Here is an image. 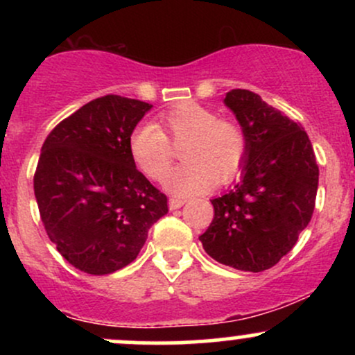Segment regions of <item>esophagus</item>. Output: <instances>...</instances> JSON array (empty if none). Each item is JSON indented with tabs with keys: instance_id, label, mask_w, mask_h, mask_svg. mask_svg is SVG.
I'll use <instances>...</instances> for the list:
<instances>
[{
	"instance_id": "34e87169",
	"label": "esophagus",
	"mask_w": 355,
	"mask_h": 355,
	"mask_svg": "<svg viewBox=\"0 0 355 355\" xmlns=\"http://www.w3.org/2000/svg\"><path fill=\"white\" fill-rule=\"evenodd\" d=\"M183 203H185V200H183V198L172 197V198H170V200H168V207H170V210H177V209H180Z\"/></svg>"
}]
</instances>
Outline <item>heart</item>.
<instances>
[{"label": "heart", "instance_id": "b5f03b06", "mask_svg": "<svg viewBox=\"0 0 355 355\" xmlns=\"http://www.w3.org/2000/svg\"><path fill=\"white\" fill-rule=\"evenodd\" d=\"M153 123L138 125L130 135V153L150 180H162L172 166L173 146H180L185 164L166 177L165 187L175 195H193L211 182L227 183L242 170L247 140L242 128L193 101L175 105Z\"/></svg>", "mask_w": 355, "mask_h": 355}]
</instances>
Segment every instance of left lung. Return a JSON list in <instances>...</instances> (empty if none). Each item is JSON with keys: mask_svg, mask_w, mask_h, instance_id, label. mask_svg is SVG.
Listing matches in <instances>:
<instances>
[{"mask_svg": "<svg viewBox=\"0 0 355 355\" xmlns=\"http://www.w3.org/2000/svg\"><path fill=\"white\" fill-rule=\"evenodd\" d=\"M225 105L247 140L242 182L214 198V218L200 235L217 262L245 272L274 267L294 248L315 207L319 166L299 123L250 89H230Z\"/></svg>", "mask_w": 355, "mask_h": 355, "instance_id": "8db88e82", "label": "left lung"}]
</instances>
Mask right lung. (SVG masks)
Masks as SVG:
<instances>
[{"label": "right lung", "mask_w": 355, "mask_h": 355, "mask_svg": "<svg viewBox=\"0 0 355 355\" xmlns=\"http://www.w3.org/2000/svg\"><path fill=\"white\" fill-rule=\"evenodd\" d=\"M152 105L105 95L61 120L42 146L33 178L48 237L92 275L137 259L148 229L168 211L166 195L138 172L130 135Z\"/></svg>", "instance_id": "obj_1"}]
</instances>
